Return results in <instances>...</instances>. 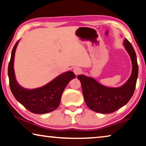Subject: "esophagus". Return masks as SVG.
Wrapping results in <instances>:
<instances>
[{
  "mask_svg": "<svg viewBox=\"0 0 146 146\" xmlns=\"http://www.w3.org/2000/svg\"><path fill=\"white\" fill-rule=\"evenodd\" d=\"M73 72L76 75H79V74L81 73V72H82V70H81V69L79 68H75L73 69Z\"/></svg>",
  "mask_w": 146,
  "mask_h": 146,
  "instance_id": "1",
  "label": "esophagus"
}]
</instances>
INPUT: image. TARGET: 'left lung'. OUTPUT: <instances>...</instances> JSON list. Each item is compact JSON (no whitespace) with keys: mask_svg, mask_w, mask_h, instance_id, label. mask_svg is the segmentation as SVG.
<instances>
[{"mask_svg":"<svg viewBox=\"0 0 146 146\" xmlns=\"http://www.w3.org/2000/svg\"><path fill=\"white\" fill-rule=\"evenodd\" d=\"M123 46L132 62L131 74L124 84L118 88L106 87L90 76H77L82 85L86 104L94 111L104 114L114 112L126 104L134 93L138 74L137 55L127 39L123 41Z\"/></svg>","mask_w":146,"mask_h":146,"instance_id":"1","label":"left lung"}]
</instances>
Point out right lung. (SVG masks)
Instances as JSON below:
<instances>
[{"label":"right lung","mask_w":146,"mask_h":146,"mask_svg":"<svg viewBox=\"0 0 146 146\" xmlns=\"http://www.w3.org/2000/svg\"><path fill=\"white\" fill-rule=\"evenodd\" d=\"M19 42L17 41L13 47L8 65V76L11 92L16 100L29 111L35 114L53 111L58 107L64 89L71 80L75 78V75L72 71H68L40 88L33 90L23 88L17 82L14 71L15 54Z\"/></svg>","instance_id":"obj_1"}]
</instances>
